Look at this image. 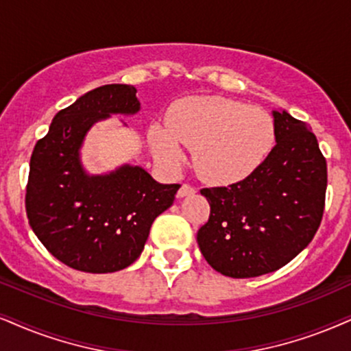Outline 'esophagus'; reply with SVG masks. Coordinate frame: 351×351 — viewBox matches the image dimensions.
I'll return each instance as SVG.
<instances>
[{
  "label": "esophagus",
  "mask_w": 351,
  "mask_h": 351,
  "mask_svg": "<svg viewBox=\"0 0 351 351\" xmlns=\"http://www.w3.org/2000/svg\"><path fill=\"white\" fill-rule=\"evenodd\" d=\"M193 193H195V189H193L192 185L184 184L182 187L179 189V192H177V198H184V197H187V195H193Z\"/></svg>",
  "instance_id": "34e87169"
}]
</instances>
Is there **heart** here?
<instances>
[{"label":"heart","instance_id":"1","mask_svg":"<svg viewBox=\"0 0 351 351\" xmlns=\"http://www.w3.org/2000/svg\"><path fill=\"white\" fill-rule=\"evenodd\" d=\"M167 125L154 123L149 141L164 166L184 161L193 148V166L202 179L236 184L263 166L275 148L276 123L261 107L224 97H190L174 104Z\"/></svg>","mask_w":351,"mask_h":351}]
</instances>
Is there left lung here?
<instances>
[{"label": "left lung", "mask_w": 351, "mask_h": 351, "mask_svg": "<svg viewBox=\"0 0 351 351\" xmlns=\"http://www.w3.org/2000/svg\"><path fill=\"white\" fill-rule=\"evenodd\" d=\"M276 145L263 166L228 187L202 189L210 218L197 232L205 261L231 278L275 271L308 247L326 206L327 162L309 125L274 110Z\"/></svg>", "instance_id": "1"}]
</instances>
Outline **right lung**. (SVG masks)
<instances>
[{
	"mask_svg": "<svg viewBox=\"0 0 351 351\" xmlns=\"http://www.w3.org/2000/svg\"><path fill=\"white\" fill-rule=\"evenodd\" d=\"M140 110L128 84L96 88L60 110L30 158L25 211L45 249L64 265L112 274L140 257L151 224L174 203L179 184H159L140 166L89 176L80 149L89 128L110 114Z\"/></svg>",
	"mask_w": 351,
	"mask_h": 351,
	"instance_id": "right-lung-1",
	"label": "right lung"
}]
</instances>
